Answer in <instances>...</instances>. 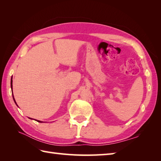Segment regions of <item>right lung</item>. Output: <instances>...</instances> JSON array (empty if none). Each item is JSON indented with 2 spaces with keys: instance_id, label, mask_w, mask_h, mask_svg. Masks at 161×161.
Instances as JSON below:
<instances>
[{
  "instance_id": "right-lung-1",
  "label": "right lung",
  "mask_w": 161,
  "mask_h": 161,
  "mask_svg": "<svg viewBox=\"0 0 161 161\" xmlns=\"http://www.w3.org/2000/svg\"><path fill=\"white\" fill-rule=\"evenodd\" d=\"M11 88H12V80H11ZM13 95V94H12ZM14 102H15V100H14ZM15 103H16V102H15ZM37 122H41V121H39V120H36Z\"/></svg>"
}]
</instances>
